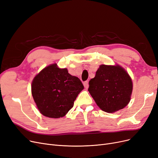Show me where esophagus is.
Returning <instances> with one entry per match:
<instances>
[{"instance_id": "obj_1", "label": "esophagus", "mask_w": 158, "mask_h": 158, "mask_svg": "<svg viewBox=\"0 0 158 158\" xmlns=\"http://www.w3.org/2000/svg\"><path fill=\"white\" fill-rule=\"evenodd\" d=\"M83 85H84V86L85 88H88V86H89V85H88V81H85L83 83Z\"/></svg>"}]
</instances>
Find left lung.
<instances>
[{"label": "left lung", "instance_id": "1", "mask_svg": "<svg viewBox=\"0 0 158 158\" xmlns=\"http://www.w3.org/2000/svg\"><path fill=\"white\" fill-rule=\"evenodd\" d=\"M132 88V79L124 68L101 64L89 81L88 92L102 111L114 113L128 104Z\"/></svg>", "mask_w": 158, "mask_h": 158}]
</instances>
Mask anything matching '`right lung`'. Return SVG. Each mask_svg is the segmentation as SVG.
<instances>
[{"label":"right lung","instance_id":"right-lung-1","mask_svg":"<svg viewBox=\"0 0 158 158\" xmlns=\"http://www.w3.org/2000/svg\"><path fill=\"white\" fill-rule=\"evenodd\" d=\"M84 89L80 79L57 64L44 68L34 77L31 94L40 113L48 118H63Z\"/></svg>","mask_w":158,"mask_h":158}]
</instances>
